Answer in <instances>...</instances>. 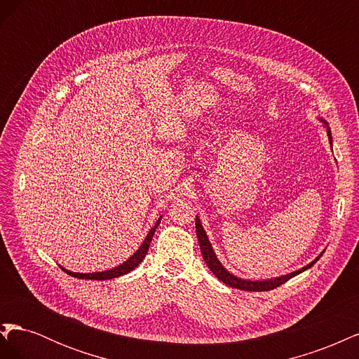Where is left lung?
<instances>
[{
  "label": "left lung",
  "instance_id": "obj_1",
  "mask_svg": "<svg viewBox=\"0 0 359 359\" xmlns=\"http://www.w3.org/2000/svg\"><path fill=\"white\" fill-rule=\"evenodd\" d=\"M320 121L323 123L325 128H327V133H328V139H330V144H332V136H331V128L328 126V123L325 121V119H320ZM196 235H198V240H199V245H201V253H202V257L205 260V264L208 265V268L211 269V273L219 278L220 281H223L224 285L231 286V287H235V289H241V290H248V292H265V290H273L276 287H278L280 285L286 283L287 280H290L292 277H295L301 273H304V271L311 268L314 264L318 262L319 257L323 255V252L313 260V262H310L309 265L302 266L301 269L298 271H293V273L290 274H286V276H281V277H276V278H268V280H245V278H241V277H236L233 276L232 273H229L227 271L219 259H217L214 250H212V245L208 240V235H206V232L203 231V226L201 223V219L199 217H196Z\"/></svg>",
  "mask_w": 359,
  "mask_h": 359
}]
</instances>
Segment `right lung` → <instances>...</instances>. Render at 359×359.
I'll return each mask as SVG.
<instances>
[{
  "mask_svg": "<svg viewBox=\"0 0 359 359\" xmlns=\"http://www.w3.org/2000/svg\"><path fill=\"white\" fill-rule=\"evenodd\" d=\"M160 220H161V217L156 222L154 227H151L149 232L147 233L142 245H140V247L136 250V252L133 253V256H130V257L126 260V262H123L121 265H118V266H115V268H112V269L100 271V273H86V274H83V273H73V271H69V269L62 268V266H61V268H62L64 273H67L69 276L76 277V278H82V280H111V278H116V277H121V276H124V274H128L130 271H133V269L145 259V256H147V253H148L149 244H151V240H153L154 232H156V229H157L158 224H160Z\"/></svg>",
  "mask_w": 359,
  "mask_h": 359,
  "instance_id": "add662e5",
  "label": "right lung"
}]
</instances>
